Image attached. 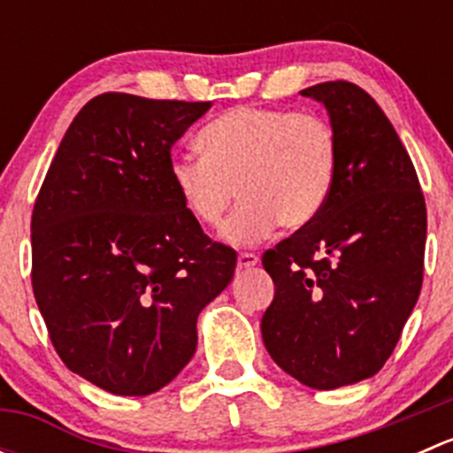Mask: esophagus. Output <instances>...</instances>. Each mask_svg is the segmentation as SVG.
Segmentation results:
<instances>
[{"label": "esophagus", "mask_w": 453, "mask_h": 453, "mask_svg": "<svg viewBox=\"0 0 453 453\" xmlns=\"http://www.w3.org/2000/svg\"><path fill=\"white\" fill-rule=\"evenodd\" d=\"M236 263H239V269H252L254 265H258V256L252 252H243V254H239Z\"/></svg>", "instance_id": "esophagus-1"}]
</instances>
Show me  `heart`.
I'll use <instances>...</instances> for the list:
<instances>
[{"label": "heart", "instance_id": "heart-1", "mask_svg": "<svg viewBox=\"0 0 453 453\" xmlns=\"http://www.w3.org/2000/svg\"><path fill=\"white\" fill-rule=\"evenodd\" d=\"M203 157L175 155L168 177L190 217L214 227L239 195L223 239L248 245L276 227L300 230L326 203L337 138L326 120L289 109L234 107L199 131Z\"/></svg>", "mask_w": 453, "mask_h": 453}]
</instances>
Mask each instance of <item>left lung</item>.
<instances>
[{
	"mask_svg": "<svg viewBox=\"0 0 453 453\" xmlns=\"http://www.w3.org/2000/svg\"><path fill=\"white\" fill-rule=\"evenodd\" d=\"M326 107L337 171L322 212L263 254L276 285L260 319L267 353L315 390L372 377L423 285L427 212L417 171L372 96L349 81L300 91Z\"/></svg>",
	"mask_w": 453,
	"mask_h": 453,
	"instance_id": "8db88e82",
	"label": "left lung"
}]
</instances>
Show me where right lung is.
I'll return each instance as SVG.
<instances>
[{"label": "right lung", "mask_w": 453, "mask_h": 453, "mask_svg": "<svg viewBox=\"0 0 453 453\" xmlns=\"http://www.w3.org/2000/svg\"><path fill=\"white\" fill-rule=\"evenodd\" d=\"M212 103L109 91L72 120L32 210V291L72 372L120 396L171 383L197 315L234 276L168 177L171 149Z\"/></svg>", "instance_id": "add662e5"}]
</instances>
